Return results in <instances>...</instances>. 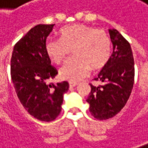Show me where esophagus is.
I'll list each match as a JSON object with an SVG mask.
<instances>
[{
	"mask_svg": "<svg viewBox=\"0 0 148 148\" xmlns=\"http://www.w3.org/2000/svg\"><path fill=\"white\" fill-rule=\"evenodd\" d=\"M78 85V84H76V83H69V88H74V87L77 86Z\"/></svg>",
	"mask_w": 148,
	"mask_h": 148,
	"instance_id": "obj_1",
	"label": "esophagus"
}]
</instances>
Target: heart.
I'll return each mask as SVG.
<instances>
[{"label":"heart","mask_w":148,"mask_h":148,"mask_svg":"<svg viewBox=\"0 0 148 148\" xmlns=\"http://www.w3.org/2000/svg\"><path fill=\"white\" fill-rule=\"evenodd\" d=\"M59 35L60 40H46L45 50L49 59L57 64L66 59L69 50H73L74 59L60 69V76L64 80H81L88 74L90 68L99 69L110 58L112 42L103 29L74 24L62 28Z\"/></svg>","instance_id":"heart-1"}]
</instances>
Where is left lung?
Wrapping results in <instances>:
<instances>
[{
    "label": "left lung",
    "mask_w": 148,
    "mask_h": 148,
    "mask_svg": "<svg viewBox=\"0 0 148 148\" xmlns=\"http://www.w3.org/2000/svg\"><path fill=\"white\" fill-rule=\"evenodd\" d=\"M112 53L95 78L103 84L91 86L87 99L89 111L95 119H111L118 114L132 92L134 83V60L130 44L117 29H109Z\"/></svg>",
    "instance_id": "left-lung-1"
}]
</instances>
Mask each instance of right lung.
<instances>
[{"instance_id":"1","label":"right lung","mask_w":148,"mask_h":148,"mask_svg":"<svg viewBox=\"0 0 148 148\" xmlns=\"http://www.w3.org/2000/svg\"><path fill=\"white\" fill-rule=\"evenodd\" d=\"M55 25H38L17 42L10 63L11 80L25 109L44 122L55 120L61 112L63 96L69 89L64 81L49 84L57 70L50 65L45 44Z\"/></svg>"}]
</instances>
